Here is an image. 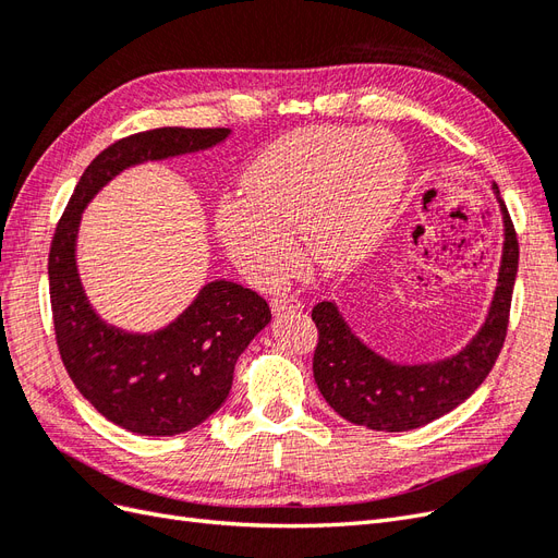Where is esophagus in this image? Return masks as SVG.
Masks as SVG:
<instances>
[{"label": "esophagus", "mask_w": 558, "mask_h": 558, "mask_svg": "<svg viewBox=\"0 0 558 558\" xmlns=\"http://www.w3.org/2000/svg\"><path fill=\"white\" fill-rule=\"evenodd\" d=\"M305 307V300H300L298 295H277L272 298V312L283 314V312H300Z\"/></svg>", "instance_id": "34e87169"}]
</instances>
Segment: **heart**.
Wrapping results in <instances>:
<instances>
[{
	"mask_svg": "<svg viewBox=\"0 0 558 558\" xmlns=\"http://www.w3.org/2000/svg\"><path fill=\"white\" fill-rule=\"evenodd\" d=\"M404 177V150L384 130H295L251 160L244 195L221 199L218 238L258 283H275L298 265V232L314 263L342 267L373 244Z\"/></svg>",
	"mask_w": 558,
	"mask_h": 558,
	"instance_id": "obj_1",
	"label": "heart"
}]
</instances>
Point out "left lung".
I'll return each instance as SVG.
<instances>
[{"label": "left lung", "instance_id": "1", "mask_svg": "<svg viewBox=\"0 0 558 558\" xmlns=\"http://www.w3.org/2000/svg\"><path fill=\"white\" fill-rule=\"evenodd\" d=\"M494 191L498 195V185ZM498 202L505 221L498 289L486 324L459 356L433 365H393L349 330L332 302H318L312 310L318 330L314 379L320 396L342 418L369 430H412L459 408L492 373L508 335L519 267L517 230L500 195Z\"/></svg>", "mask_w": 558, "mask_h": 558}]
</instances>
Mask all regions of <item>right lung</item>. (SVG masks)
<instances>
[{"instance_id": "add662e5", "label": "right lung", "mask_w": 558, "mask_h": 558, "mask_svg": "<svg viewBox=\"0 0 558 558\" xmlns=\"http://www.w3.org/2000/svg\"><path fill=\"white\" fill-rule=\"evenodd\" d=\"M228 128H158L105 148L78 179L48 253L50 310L66 375L111 424L140 435H179L226 402L234 363L267 324V302L234 281H211L174 324L150 335L99 318L76 272V230L93 195L125 167L223 142Z\"/></svg>"}]
</instances>
